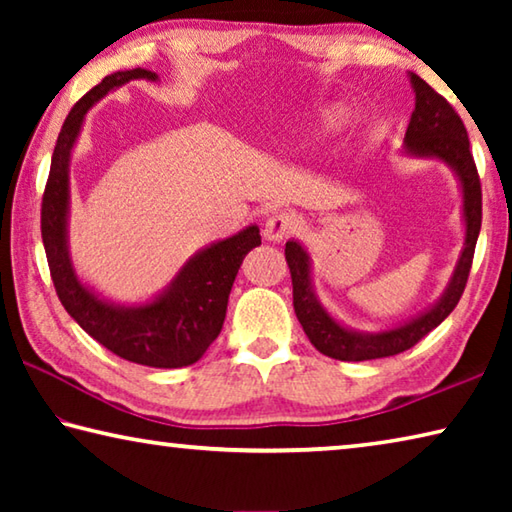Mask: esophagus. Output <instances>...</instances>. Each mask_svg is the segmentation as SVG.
<instances>
[{
	"label": "esophagus",
	"instance_id": "1",
	"mask_svg": "<svg viewBox=\"0 0 512 512\" xmlns=\"http://www.w3.org/2000/svg\"><path fill=\"white\" fill-rule=\"evenodd\" d=\"M298 228V221L293 219L291 214H273L271 219L266 221V228H264V235L268 241H282V239H289L293 232Z\"/></svg>",
	"mask_w": 512,
	"mask_h": 512
}]
</instances>
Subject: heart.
Returning <instances> with one entry per match:
<instances>
[{
    "mask_svg": "<svg viewBox=\"0 0 512 512\" xmlns=\"http://www.w3.org/2000/svg\"><path fill=\"white\" fill-rule=\"evenodd\" d=\"M332 119H334V117H329V115H327V117H323V121H327V124H334Z\"/></svg>",
    "mask_w": 512,
    "mask_h": 512,
    "instance_id": "b5f03b06",
    "label": "heart"
}]
</instances>
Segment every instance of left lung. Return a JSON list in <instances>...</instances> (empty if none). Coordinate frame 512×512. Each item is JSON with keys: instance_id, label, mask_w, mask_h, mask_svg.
<instances>
[{"instance_id": "1", "label": "left lung", "mask_w": 512, "mask_h": 512, "mask_svg": "<svg viewBox=\"0 0 512 512\" xmlns=\"http://www.w3.org/2000/svg\"><path fill=\"white\" fill-rule=\"evenodd\" d=\"M415 90V110L411 112L409 126H406V151L415 155H433L445 160L452 167L463 185V212H465V248L458 259L452 282L445 296L427 314L411 320L391 332L381 334H357L341 327L327 311L318 305L309 282V257L296 241H287L284 257H287L291 284H293V309L300 320L302 329L309 336L311 345L325 357L339 361H370L395 357L404 350L413 348L422 341L431 329H436L443 320L452 314L461 300L467 277H470L476 239L481 232V178L476 171L474 155L470 151V137L458 117L452 103L443 94H438L427 81L418 74H411Z\"/></svg>"}]
</instances>
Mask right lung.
Returning a JSON list of instances; mask_svg holds the SVG:
<instances>
[{
	"label": "right lung",
	"mask_w": 512,
	"mask_h": 512,
	"mask_svg": "<svg viewBox=\"0 0 512 512\" xmlns=\"http://www.w3.org/2000/svg\"><path fill=\"white\" fill-rule=\"evenodd\" d=\"M133 79L155 81L151 69H126L103 79L74 103L60 128L51 155V169L42 194L40 230L47 264L56 296L67 314L88 332L94 341L117 357L151 368H183L203 357L219 336L232 282L244 257L262 244L257 225L239 235L219 241L189 262L171 289L155 302L137 309H119L101 302L76 280L67 257V203H69V153L81 131L85 112L108 90Z\"/></svg>",
	"instance_id": "right-lung-1"
}]
</instances>
